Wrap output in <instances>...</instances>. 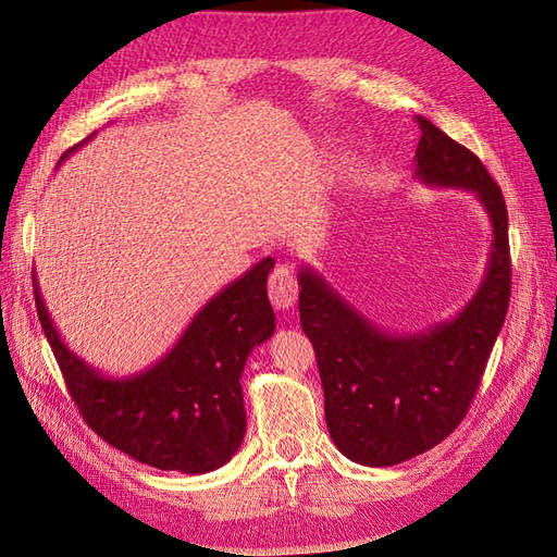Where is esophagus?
<instances>
[{"label": "esophagus", "instance_id": "esophagus-1", "mask_svg": "<svg viewBox=\"0 0 557 557\" xmlns=\"http://www.w3.org/2000/svg\"><path fill=\"white\" fill-rule=\"evenodd\" d=\"M269 299H272V305L276 309H290L295 301H297V293H299V285H297V276L293 274V269H288L285 264H278L272 276H269Z\"/></svg>", "mask_w": 557, "mask_h": 557}]
</instances>
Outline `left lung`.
Returning a JSON list of instances; mask_svg holds the SVG:
<instances>
[{
	"instance_id": "left-lung-1",
	"label": "left lung",
	"mask_w": 557,
	"mask_h": 557,
	"mask_svg": "<svg viewBox=\"0 0 557 557\" xmlns=\"http://www.w3.org/2000/svg\"><path fill=\"white\" fill-rule=\"evenodd\" d=\"M413 176L474 193L491 218L485 276L462 311L416 334H391L301 267L299 320L311 339L334 446L367 467H393L434 448L462 423L511 297L509 215L499 185L462 144L418 115Z\"/></svg>"
}]
</instances>
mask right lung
Listing matches in <instances>:
<instances>
[{
    "label": "right lung",
    "instance_id": "1",
    "mask_svg": "<svg viewBox=\"0 0 557 557\" xmlns=\"http://www.w3.org/2000/svg\"><path fill=\"white\" fill-rule=\"evenodd\" d=\"M272 269V258L252 264L199 309L162 360L123 379L104 376L62 342L32 272L44 334L90 430L129 458L164 471L207 474L230 462L246 434L244 364L276 330L267 297Z\"/></svg>",
    "mask_w": 557,
    "mask_h": 557
}]
</instances>
